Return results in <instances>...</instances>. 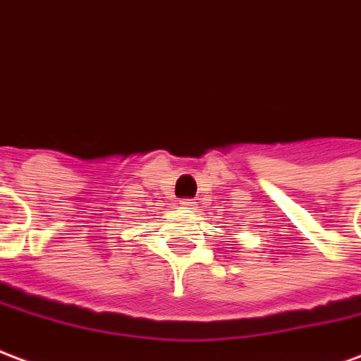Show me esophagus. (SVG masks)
<instances>
[{"label":"esophagus","instance_id":"34e87169","mask_svg":"<svg viewBox=\"0 0 361 361\" xmlns=\"http://www.w3.org/2000/svg\"><path fill=\"white\" fill-rule=\"evenodd\" d=\"M183 204L186 207H192V209H194V207H196V204H198V202H194V200H190V198H186V200H183Z\"/></svg>","mask_w":361,"mask_h":361}]
</instances>
